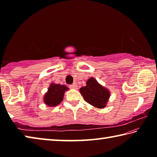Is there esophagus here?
Segmentation results:
<instances>
[{
  "mask_svg": "<svg viewBox=\"0 0 157 157\" xmlns=\"http://www.w3.org/2000/svg\"><path fill=\"white\" fill-rule=\"evenodd\" d=\"M70 88L71 89H78V86H77V84L75 83L72 85H70Z\"/></svg>",
  "mask_w": 157,
  "mask_h": 157,
  "instance_id": "1",
  "label": "esophagus"
}]
</instances>
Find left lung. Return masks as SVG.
Here are the masks:
<instances>
[{"instance_id": "8db88e82", "label": "left lung", "mask_w": 157, "mask_h": 157, "mask_svg": "<svg viewBox=\"0 0 157 157\" xmlns=\"http://www.w3.org/2000/svg\"><path fill=\"white\" fill-rule=\"evenodd\" d=\"M79 92L89 104L100 109L105 107L110 96L108 90L98 84L94 78L87 80L86 86L82 87Z\"/></svg>"}]
</instances>
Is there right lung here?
I'll list each match as a JSON object with an SVG mask.
<instances>
[{
    "label": "right lung",
    "instance_id": "1",
    "mask_svg": "<svg viewBox=\"0 0 157 157\" xmlns=\"http://www.w3.org/2000/svg\"><path fill=\"white\" fill-rule=\"evenodd\" d=\"M68 89L65 85L52 84L45 95L44 102L49 107H55L63 100L64 92Z\"/></svg>",
    "mask_w": 157,
    "mask_h": 157
}]
</instances>
